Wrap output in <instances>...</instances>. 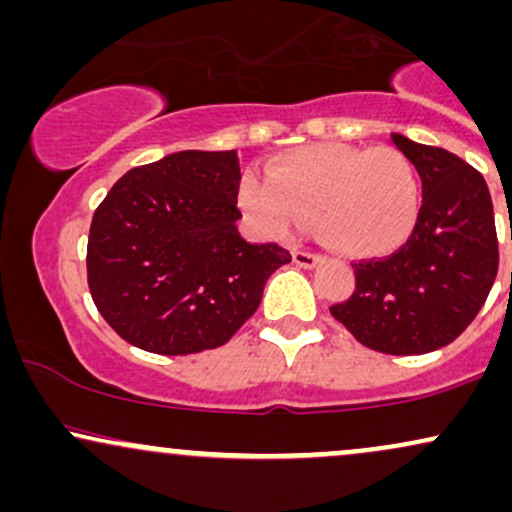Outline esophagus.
Here are the masks:
<instances>
[{"mask_svg":"<svg viewBox=\"0 0 512 512\" xmlns=\"http://www.w3.org/2000/svg\"><path fill=\"white\" fill-rule=\"evenodd\" d=\"M293 262L303 269H315L317 264L322 262L320 255H313V252H303V250H293Z\"/></svg>","mask_w":512,"mask_h":512,"instance_id":"esophagus-1","label":"esophagus"}]
</instances>
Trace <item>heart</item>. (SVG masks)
<instances>
[{
    "label": "heart",
    "mask_w": 512,
    "mask_h": 512,
    "mask_svg": "<svg viewBox=\"0 0 512 512\" xmlns=\"http://www.w3.org/2000/svg\"><path fill=\"white\" fill-rule=\"evenodd\" d=\"M238 204L267 238H289L310 219L317 240L344 257L392 252L419 219L421 180L402 151L315 144L243 175Z\"/></svg>",
    "instance_id": "b5f03b06"
}]
</instances>
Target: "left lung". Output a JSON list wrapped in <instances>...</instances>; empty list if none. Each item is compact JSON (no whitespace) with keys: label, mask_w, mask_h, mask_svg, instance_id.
<instances>
[{"label":"left lung","mask_w":512,"mask_h":512,"mask_svg":"<svg viewBox=\"0 0 512 512\" xmlns=\"http://www.w3.org/2000/svg\"><path fill=\"white\" fill-rule=\"evenodd\" d=\"M392 142L424 185L419 219L395 255L354 264V296L330 310L368 349L428 354L460 337L489 296L498 272L493 204L460 156L404 134Z\"/></svg>","instance_id":"obj_1"}]
</instances>
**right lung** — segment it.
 Returning <instances> with one entry per match:
<instances>
[{"mask_svg":"<svg viewBox=\"0 0 512 512\" xmlns=\"http://www.w3.org/2000/svg\"><path fill=\"white\" fill-rule=\"evenodd\" d=\"M236 151H178L132 168L88 231V289L129 344L185 356L216 349L262 301L289 250L238 233Z\"/></svg>","mask_w":512,"mask_h":512,"instance_id":"add662e5","label":"right lung"}]
</instances>
